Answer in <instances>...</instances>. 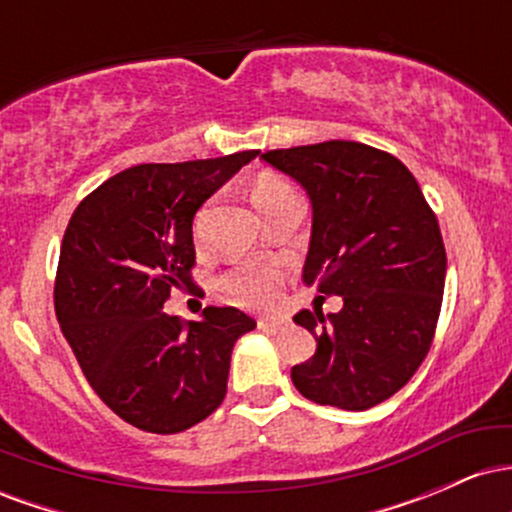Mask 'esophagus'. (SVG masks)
Here are the masks:
<instances>
[{"label": "esophagus", "instance_id": "1", "mask_svg": "<svg viewBox=\"0 0 512 512\" xmlns=\"http://www.w3.org/2000/svg\"><path fill=\"white\" fill-rule=\"evenodd\" d=\"M284 325H286V320H272V317H262V320L257 322V327H260L262 332H276V330H281Z\"/></svg>", "mask_w": 512, "mask_h": 512}]
</instances>
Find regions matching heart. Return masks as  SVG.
Instances as JSON below:
<instances>
[{
	"mask_svg": "<svg viewBox=\"0 0 512 512\" xmlns=\"http://www.w3.org/2000/svg\"><path fill=\"white\" fill-rule=\"evenodd\" d=\"M291 197H298L296 190L291 187V182L279 175H262L252 185V202L262 211V216ZM279 281V269L269 267V264H240L221 276V291L228 301L243 305V308H264L276 301Z\"/></svg>",
	"mask_w": 512,
	"mask_h": 512,
	"instance_id": "b5f03b06",
	"label": "heart"
}]
</instances>
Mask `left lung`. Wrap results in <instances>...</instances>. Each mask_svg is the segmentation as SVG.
Instances as JSON below:
<instances>
[{"label": "left lung", "mask_w": 512, "mask_h": 512, "mask_svg": "<svg viewBox=\"0 0 512 512\" xmlns=\"http://www.w3.org/2000/svg\"><path fill=\"white\" fill-rule=\"evenodd\" d=\"M262 158L313 202L303 281L344 301L327 317H293L317 342L291 368L293 385L315 404L375 407L409 383L436 334L448 267L436 214L409 168L368 144L332 139Z\"/></svg>", "instance_id": "obj_1"}]
</instances>
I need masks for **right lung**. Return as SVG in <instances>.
Listing matches in <instances>:
<instances>
[{
	"mask_svg": "<svg viewBox=\"0 0 512 512\" xmlns=\"http://www.w3.org/2000/svg\"><path fill=\"white\" fill-rule=\"evenodd\" d=\"M260 151L142 163L84 197L64 231L55 313L96 395L127 424L180 433L226 397L231 351L255 320L236 308L187 322L163 313L190 291L197 209Z\"/></svg>",
	"mask_w": 512,
	"mask_h": 512,
	"instance_id": "obj_1",
	"label": "right lung"
}]
</instances>
